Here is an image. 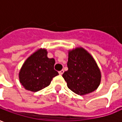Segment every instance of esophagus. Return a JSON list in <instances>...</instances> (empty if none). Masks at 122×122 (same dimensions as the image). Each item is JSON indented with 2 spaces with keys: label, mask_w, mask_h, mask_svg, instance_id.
<instances>
[{
  "label": "esophagus",
  "mask_w": 122,
  "mask_h": 122,
  "mask_svg": "<svg viewBox=\"0 0 122 122\" xmlns=\"http://www.w3.org/2000/svg\"><path fill=\"white\" fill-rule=\"evenodd\" d=\"M64 70H61L60 71H59V74H60V75H62V74L64 73Z\"/></svg>",
  "instance_id": "esophagus-1"
}]
</instances>
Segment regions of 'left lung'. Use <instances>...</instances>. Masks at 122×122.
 <instances>
[{
	"label": "left lung",
	"mask_w": 122,
	"mask_h": 122,
	"mask_svg": "<svg viewBox=\"0 0 122 122\" xmlns=\"http://www.w3.org/2000/svg\"><path fill=\"white\" fill-rule=\"evenodd\" d=\"M67 66L68 70L62 76L68 87L74 93L83 95L99 86L100 71L93 57L83 48H76L69 52Z\"/></svg>",
	"instance_id": "obj_1"
}]
</instances>
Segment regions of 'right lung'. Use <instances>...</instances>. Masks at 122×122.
<instances>
[{
    "mask_svg": "<svg viewBox=\"0 0 122 122\" xmlns=\"http://www.w3.org/2000/svg\"><path fill=\"white\" fill-rule=\"evenodd\" d=\"M47 51L40 50L29 56L19 72V80L25 89L37 92L48 86L52 78L58 75L54 70L55 60L48 58Z\"/></svg>",
    "mask_w": 122,
    "mask_h": 122,
    "instance_id": "right-lung-1",
    "label": "right lung"
}]
</instances>
